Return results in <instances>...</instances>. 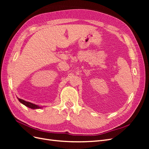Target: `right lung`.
I'll return each instance as SVG.
<instances>
[{"label": "right lung", "instance_id": "right-lung-1", "mask_svg": "<svg viewBox=\"0 0 149 149\" xmlns=\"http://www.w3.org/2000/svg\"><path fill=\"white\" fill-rule=\"evenodd\" d=\"M18 100L20 102H21L22 104H23L24 105H25V106L28 107L29 108H30V109H42V108H43V106H39L37 104H33L31 102H28V101H25L23 100H22V99H20V98H18Z\"/></svg>", "mask_w": 149, "mask_h": 149}]
</instances>
